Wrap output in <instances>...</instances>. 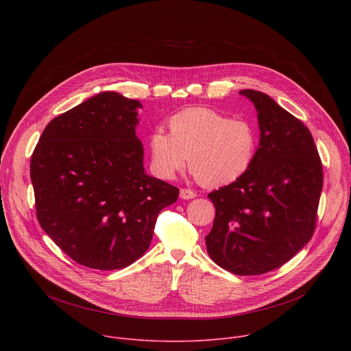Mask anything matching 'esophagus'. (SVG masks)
<instances>
[{"mask_svg": "<svg viewBox=\"0 0 351 351\" xmlns=\"http://www.w3.org/2000/svg\"><path fill=\"white\" fill-rule=\"evenodd\" d=\"M179 197L182 199H191V198L195 197V193L193 190H190V189H182L180 193H179Z\"/></svg>", "mask_w": 351, "mask_h": 351, "instance_id": "obj_1", "label": "esophagus"}]
</instances>
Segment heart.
<instances>
[{
	"label": "heart",
	"instance_id": "b5f03b06",
	"mask_svg": "<svg viewBox=\"0 0 351 351\" xmlns=\"http://www.w3.org/2000/svg\"><path fill=\"white\" fill-rule=\"evenodd\" d=\"M169 133L156 129L148 140L152 162L162 179H173L189 157L194 176L219 187L239 180L254 164L258 130L244 118L211 108H189L169 119Z\"/></svg>",
	"mask_w": 351,
	"mask_h": 351
}]
</instances>
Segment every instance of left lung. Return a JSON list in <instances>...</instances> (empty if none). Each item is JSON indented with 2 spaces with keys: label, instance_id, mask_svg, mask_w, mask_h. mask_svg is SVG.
<instances>
[{
  "label": "left lung",
  "instance_id": "1",
  "mask_svg": "<svg viewBox=\"0 0 351 351\" xmlns=\"http://www.w3.org/2000/svg\"><path fill=\"white\" fill-rule=\"evenodd\" d=\"M240 94L257 110V156L239 180L208 194L215 219L206 244L221 268L261 275L282 267L313 237L324 175L314 138L302 121L265 93Z\"/></svg>",
  "mask_w": 351,
  "mask_h": 351
}]
</instances>
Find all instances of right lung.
<instances>
[{"label": "right lung", "instance_id": "right-lung-1", "mask_svg": "<svg viewBox=\"0 0 351 351\" xmlns=\"http://www.w3.org/2000/svg\"><path fill=\"white\" fill-rule=\"evenodd\" d=\"M141 103L98 93L49 122L32 156L37 219L80 265L129 267L149 247L179 190L145 173L136 136Z\"/></svg>", "mask_w": 351, "mask_h": 351}]
</instances>
